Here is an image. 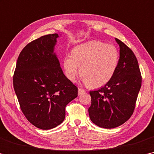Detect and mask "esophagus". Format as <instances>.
<instances>
[{"instance_id": "34e87169", "label": "esophagus", "mask_w": 154, "mask_h": 154, "mask_svg": "<svg viewBox=\"0 0 154 154\" xmlns=\"http://www.w3.org/2000/svg\"><path fill=\"white\" fill-rule=\"evenodd\" d=\"M85 91L84 90V89H80V88H79V95H81L82 94L85 93Z\"/></svg>"}]
</instances>
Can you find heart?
Here are the masks:
<instances>
[{"instance_id":"1","label":"heart","mask_w":154,"mask_h":154,"mask_svg":"<svg viewBox=\"0 0 154 154\" xmlns=\"http://www.w3.org/2000/svg\"><path fill=\"white\" fill-rule=\"evenodd\" d=\"M116 47L99 41H92L75 46L72 55L66 56L63 67L68 79L74 82L79 72L83 82L91 87L108 83L119 63Z\"/></svg>"}]
</instances>
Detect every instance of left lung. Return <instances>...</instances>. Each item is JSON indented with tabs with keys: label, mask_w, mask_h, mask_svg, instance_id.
Segmentation results:
<instances>
[{
	"label": "left lung",
	"mask_w": 154,
	"mask_h": 154,
	"mask_svg": "<svg viewBox=\"0 0 154 154\" xmlns=\"http://www.w3.org/2000/svg\"><path fill=\"white\" fill-rule=\"evenodd\" d=\"M120 59L112 79L98 90L89 92L91 104L88 112L93 123L112 129L131 116L142 83L138 63L133 51L118 38Z\"/></svg>",
	"instance_id": "8db88e82"
}]
</instances>
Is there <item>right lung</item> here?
I'll return each instance as SVG.
<instances>
[{
    "instance_id": "1",
    "label": "right lung",
    "mask_w": 154,
    "mask_h": 154,
    "mask_svg": "<svg viewBox=\"0 0 154 154\" xmlns=\"http://www.w3.org/2000/svg\"><path fill=\"white\" fill-rule=\"evenodd\" d=\"M58 34L26 45L18 58L13 83L21 110L35 127L47 130L62 123L65 107L78 96V88L65 76L54 52Z\"/></svg>"
}]
</instances>
